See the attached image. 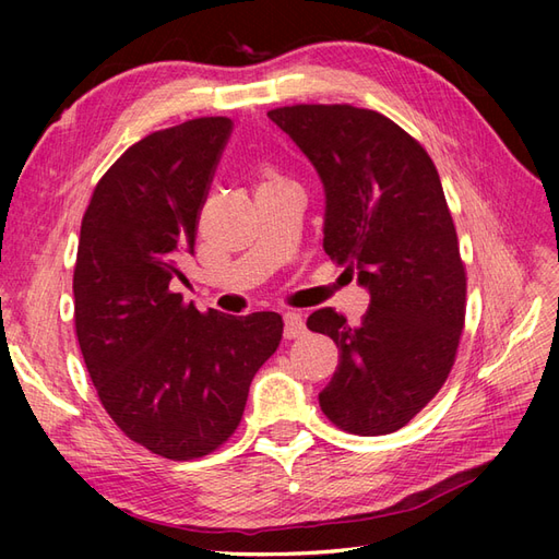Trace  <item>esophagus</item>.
<instances>
[{"mask_svg": "<svg viewBox=\"0 0 559 559\" xmlns=\"http://www.w3.org/2000/svg\"><path fill=\"white\" fill-rule=\"evenodd\" d=\"M306 333V319L298 312H284V337L294 341V337Z\"/></svg>", "mask_w": 559, "mask_h": 559, "instance_id": "1", "label": "esophagus"}]
</instances>
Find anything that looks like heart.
<instances>
[{
  "label": "heart",
  "instance_id": "1",
  "mask_svg": "<svg viewBox=\"0 0 559 559\" xmlns=\"http://www.w3.org/2000/svg\"><path fill=\"white\" fill-rule=\"evenodd\" d=\"M267 181H273V179H267Z\"/></svg>",
  "mask_w": 559,
  "mask_h": 559
}]
</instances>
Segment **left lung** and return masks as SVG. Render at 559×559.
Listing matches in <instances>:
<instances>
[{
    "label": "left lung",
    "instance_id": "left-lung-1",
    "mask_svg": "<svg viewBox=\"0 0 559 559\" xmlns=\"http://www.w3.org/2000/svg\"><path fill=\"white\" fill-rule=\"evenodd\" d=\"M267 116L324 181V251L370 294L361 324L321 308L308 329L341 352L319 405L337 429L382 436L441 392L466 317V267L436 165L373 109L292 105Z\"/></svg>",
    "mask_w": 559,
    "mask_h": 559
}]
</instances>
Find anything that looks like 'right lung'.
Instances as JSON below:
<instances>
[{
    "label": "right lung",
    "mask_w": 559,
    "mask_h": 559,
    "mask_svg": "<svg viewBox=\"0 0 559 559\" xmlns=\"http://www.w3.org/2000/svg\"><path fill=\"white\" fill-rule=\"evenodd\" d=\"M230 130V118L202 116L146 134L97 181L81 222L83 361L116 427L173 462L228 441L282 341L277 312H200L173 289Z\"/></svg>",
    "instance_id": "1"
}]
</instances>
